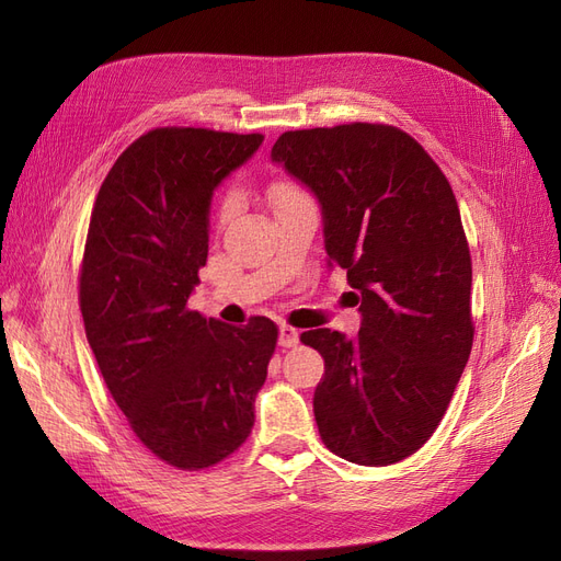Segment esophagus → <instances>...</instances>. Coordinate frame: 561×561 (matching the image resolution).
<instances>
[{
  "label": "esophagus",
  "instance_id": "1",
  "mask_svg": "<svg viewBox=\"0 0 561 561\" xmlns=\"http://www.w3.org/2000/svg\"><path fill=\"white\" fill-rule=\"evenodd\" d=\"M297 342H299V332L295 328H290V325H280V330H278V344L283 348H293V346H297Z\"/></svg>",
  "mask_w": 561,
  "mask_h": 561
}]
</instances>
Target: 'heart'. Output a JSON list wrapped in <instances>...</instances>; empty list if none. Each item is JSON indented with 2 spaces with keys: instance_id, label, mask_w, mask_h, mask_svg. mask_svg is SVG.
I'll use <instances>...</instances> for the list:
<instances>
[{
  "instance_id": "obj_1",
  "label": "heart",
  "mask_w": 561,
  "mask_h": 561,
  "mask_svg": "<svg viewBox=\"0 0 561 561\" xmlns=\"http://www.w3.org/2000/svg\"><path fill=\"white\" fill-rule=\"evenodd\" d=\"M304 192L299 190L297 184H293V182H278V184H274L271 186V203H274V206L278 208L280 203H285V201H290V198H297V196H301ZM229 213H231V201L227 198L222 206H219V213H217V222H225V219L229 217Z\"/></svg>"
}]
</instances>
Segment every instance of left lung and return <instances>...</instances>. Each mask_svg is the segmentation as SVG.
<instances>
[{
  "label": "left lung",
  "mask_w": 561,
  "mask_h": 561,
  "mask_svg": "<svg viewBox=\"0 0 561 561\" xmlns=\"http://www.w3.org/2000/svg\"><path fill=\"white\" fill-rule=\"evenodd\" d=\"M271 159L318 196L328 264L360 295L353 339L299 336L325 360L320 439L351 463H398L439 426L472 348V262L451 184L388 124L287 130Z\"/></svg>",
  "instance_id": "1"
}]
</instances>
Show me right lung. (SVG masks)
Instances as JSON below:
<instances>
[{
	"mask_svg": "<svg viewBox=\"0 0 561 561\" xmlns=\"http://www.w3.org/2000/svg\"><path fill=\"white\" fill-rule=\"evenodd\" d=\"M260 133L147 130L100 184L79 268V309L100 375L135 437L180 470L243 447L276 351L274 320L233 328L186 307L208 260L215 186Z\"/></svg>",
	"mask_w": 561,
	"mask_h": 561,
	"instance_id": "right-lung-1",
	"label": "right lung"
}]
</instances>
